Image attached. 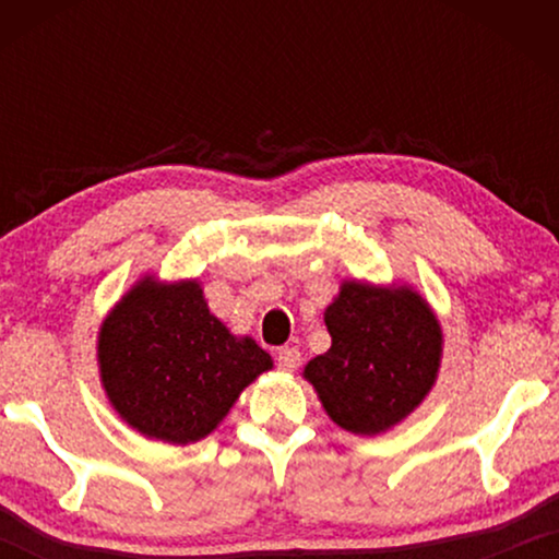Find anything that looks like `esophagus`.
Returning a JSON list of instances; mask_svg holds the SVG:
<instances>
[{
  "label": "esophagus",
  "mask_w": 559,
  "mask_h": 559,
  "mask_svg": "<svg viewBox=\"0 0 559 559\" xmlns=\"http://www.w3.org/2000/svg\"><path fill=\"white\" fill-rule=\"evenodd\" d=\"M300 358H302L300 350L293 348V346H285V348L277 350V364H280L282 371H295L297 366H300Z\"/></svg>",
  "instance_id": "34e87169"
}]
</instances>
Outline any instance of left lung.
<instances>
[{
    "label": "left lung",
    "mask_w": 559,
    "mask_h": 559,
    "mask_svg": "<svg viewBox=\"0 0 559 559\" xmlns=\"http://www.w3.org/2000/svg\"><path fill=\"white\" fill-rule=\"evenodd\" d=\"M325 325L333 343L305 379L335 425L379 435L419 407L438 379L442 331L415 289L343 282Z\"/></svg>",
    "instance_id": "8db88e82"
}]
</instances>
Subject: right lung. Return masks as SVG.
I'll return each instance as SVG.
<instances>
[{
    "mask_svg": "<svg viewBox=\"0 0 559 559\" xmlns=\"http://www.w3.org/2000/svg\"><path fill=\"white\" fill-rule=\"evenodd\" d=\"M98 369L111 407L150 440L188 445L216 430L272 356L211 316L195 280L144 277L98 331Z\"/></svg>",
    "mask_w": 559,
    "mask_h": 559,
    "instance_id": "add662e5",
    "label": "right lung"
}]
</instances>
